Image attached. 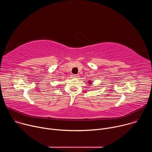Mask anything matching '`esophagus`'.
I'll return each mask as SVG.
<instances>
[{"instance_id": "obj_1", "label": "esophagus", "mask_w": 152, "mask_h": 152, "mask_svg": "<svg viewBox=\"0 0 152 152\" xmlns=\"http://www.w3.org/2000/svg\"><path fill=\"white\" fill-rule=\"evenodd\" d=\"M72 76H73V78L77 79V78L79 77V75H73Z\"/></svg>"}]
</instances>
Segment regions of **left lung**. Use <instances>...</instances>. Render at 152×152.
I'll return each instance as SVG.
<instances>
[{
    "instance_id": "obj_1",
    "label": "left lung",
    "mask_w": 152,
    "mask_h": 152,
    "mask_svg": "<svg viewBox=\"0 0 152 152\" xmlns=\"http://www.w3.org/2000/svg\"><path fill=\"white\" fill-rule=\"evenodd\" d=\"M88 81H89V82H88V83H89L90 84H91V83H91V80H88Z\"/></svg>"
}]
</instances>
